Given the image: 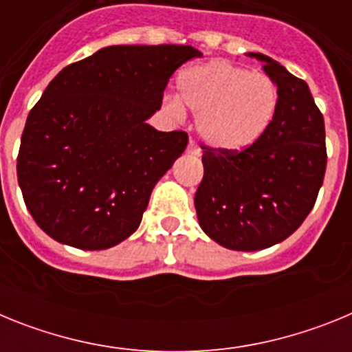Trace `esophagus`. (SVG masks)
Listing matches in <instances>:
<instances>
[{
	"label": "esophagus",
	"instance_id": "1",
	"mask_svg": "<svg viewBox=\"0 0 352 352\" xmlns=\"http://www.w3.org/2000/svg\"><path fill=\"white\" fill-rule=\"evenodd\" d=\"M186 153L194 155V157H199V155H201V148H199V146L190 139V142H188V148H186Z\"/></svg>",
	"mask_w": 352,
	"mask_h": 352
}]
</instances>
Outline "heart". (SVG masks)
<instances>
[{
	"label": "heart",
	"mask_w": 352,
	"mask_h": 352,
	"mask_svg": "<svg viewBox=\"0 0 352 352\" xmlns=\"http://www.w3.org/2000/svg\"><path fill=\"white\" fill-rule=\"evenodd\" d=\"M179 96L197 116L199 135L219 151H243L272 125L278 89L270 77L229 61L214 60L179 76ZM167 109L179 116L183 106L169 98Z\"/></svg>",
	"instance_id": "b5f03b06"
}]
</instances>
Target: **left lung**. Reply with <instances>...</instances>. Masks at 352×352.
Instances as JSON below:
<instances>
[{"instance_id":"left-lung-1","label":"left lung","mask_w":352,"mask_h":352,"mask_svg":"<svg viewBox=\"0 0 352 352\" xmlns=\"http://www.w3.org/2000/svg\"><path fill=\"white\" fill-rule=\"evenodd\" d=\"M263 63L278 89L272 125L250 148L229 153L203 148V182L195 192L199 226L229 250L256 252L296 231L324 179V120L307 82L278 61Z\"/></svg>"}]
</instances>
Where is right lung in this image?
Returning <instances> with one entry per match:
<instances>
[{
    "instance_id": "obj_1",
    "label": "right lung",
    "mask_w": 352,
    "mask_h": 352,
    "mask_svg": "<svg viewBox=\"0 0 352 352\" xmlns=\"http://www.w3.org/2000/svg\"><path fill=\"white\" fill-rule=\"evenodd\" d=\"M201 56L190 45H111L65 67L28 114L17 179L45 234L105 250L138 231L158 179L182 157L185 132H158L167 80Z\"/></svg>"
}]
</instances>
